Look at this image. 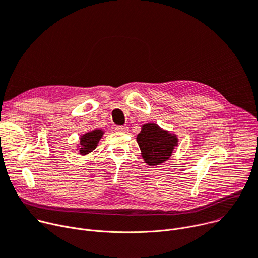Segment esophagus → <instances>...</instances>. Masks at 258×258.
<instances>
[{"label": "esophagus", "mask_w": 258, "mask_h": 258, "mask_svg": "<svg viewBox=\"0 0 258 258\" xmlns=\"http://www.w3.org/2000/svg\"><path fill=\"white\" fill-rule=\"evenodd\" d=\"M115 130H116L117 132L126 133V132L128 131V127H126V126H116V127H115Z\"/></svg>", "instance_id": "34e87169"}]
</instances>
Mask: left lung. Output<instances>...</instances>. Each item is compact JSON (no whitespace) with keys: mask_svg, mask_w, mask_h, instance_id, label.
<instances>
[{"mask_svg":"<svg viewBox=\"0 0 258 258\" xmlns=\"http://www.w3.org/2000/svg\"><path fill=\"white\" fill-rule=\"evenodd\" d=\"M137 142L145 163L156 166L170 159L178 139L176 135L162 130L156 123H146L137 136Z\"/></svg>","mask_w":258,"mask_h":258,"instance_id":"obj_1","label":"left lung"}]
</instances>
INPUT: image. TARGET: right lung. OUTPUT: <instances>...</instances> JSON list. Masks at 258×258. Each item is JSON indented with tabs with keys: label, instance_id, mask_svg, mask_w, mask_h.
<instances>
[{
	"label": "right lung",
	"instance_id": "obj_1",
	"mask_svg": "<svg viewBox=\"0 0 258 258\" xmlns=\"http://www.w3.org/2000/svg\"><path fill=\"white\" fill-rule=\"evenodd\" d=\"M104 135L102 130H93L81 136L80 144H79V152L82 156L88 154L92 150H94L100 140V138Z\"/></svg>",
	"mask_w": 258,
	"mask_h": 258
}]
</instances>
